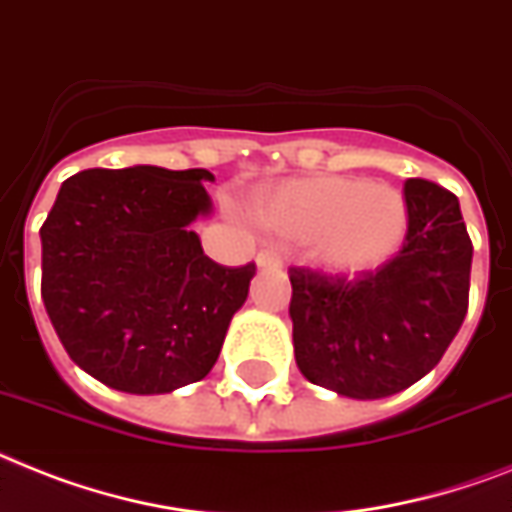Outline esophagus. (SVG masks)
Listing matches in <instances>:
<instances>
[{
  "label": "esophagus",
  "instance_id": "1",
  "mask_svg": "<svg viewBox=\"0 0 512 512\" xmlns=\"http://www.w3.org/2000/svg\"><path fill=\"white\" fill-rule=\"evenodd\" d=\"M255 263L260 265V268H281V255L273 252V249H263V252L255 257Z\"/></svg>",
  "mask_w": 512,
  "mask_h": 512
}]
</instances>
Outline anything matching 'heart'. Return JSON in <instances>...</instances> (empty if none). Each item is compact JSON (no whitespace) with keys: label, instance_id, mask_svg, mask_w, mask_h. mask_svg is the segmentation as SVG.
I'll list each match as a JSON object with an SVG mask.
<instances>
[{"label":"heart","instance_id":"heart-1","mask_svg":"<svg viewBox=\"0 0 512 512\" xmlns=\"http://www.w3.org/2000/svg\"><path fill=\"white\" fill-rule=\"evenodd\" d=\"M257 220L270 234L307 242L331 273H363L394 255L407 231L405 199L363 178L292 181L257 199Z\"/></svg>","mask_w":512,"mask_h":512}]
</instances>
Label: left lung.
Instances as JSON below:
<instances>
[{"instance_id":"left-lung-1","label":"left lung","mask_w":512,"mask_h":512,"mask_svg":"<svg viewBox=\"0 0 512 512\" xmlns=\"http://www.w3.org/2000/svg\"><path fill=\"white\" fill-rule=\"evenodd\" d=\"M405 205V242L381 268L352 281L289 270L297 368L352 400H381L421 381L468 313L473 244L458 197L407 178Z\"/></svg>"}]
</instances>
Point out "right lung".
<instances>
[{"mask_svg": "<svg viewBox=\"0 0 512 512\" xmlns=\"http://www.w3.org/2000/svg\"><path fill=\"white\" fill-rule=\"evenodd\" d=\"M205 168H91L41 226V299L70 360L128 394H168L213 371L255 263L226 268L191 223L210 215Z\"/></svg>", "mask_w": 512, "mask_h": 512, "instance_id": "add662e5", "label": "right lung"}]
</instances>
